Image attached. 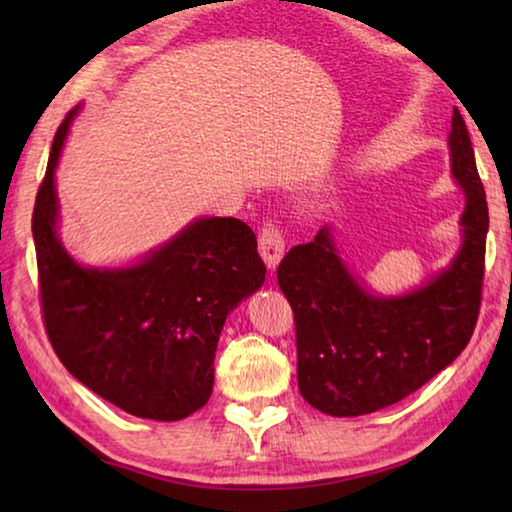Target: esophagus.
I'll return each instance as SVG.
<instances>
[{"instance_id":"34e87169","label":"esophagus","mask_w":512,"mask_h":512,"mask_svg":"<svg viewBox=\"0 0 512 512\" xmlns=\"http://www.w3.org/2000/svg\"><path fill=\"white\" fill-rule=\"evenodd\" d=\"M259 253H262L268 268H275L280 264L284 255V237L280 228L271 221L264 223L262 230H259Z\"/></svg>"}]
</instances>
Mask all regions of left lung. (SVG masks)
I'll return each instance as SVG.
<instances>
[{
	"label": "left lung",
	"mask_w": 512,
	"mask_h": 512,
	"mask_svg": "<svg viewBox=\"0 0 512 512\" xmlns=\"http://www.w3.org/2000/svg\"><path fill=\"white\" fill-rule=\"evenodd\" d=\"M452 176L463 189V244L452 264L402 296H375L336 250L332 230L291 248L277 284L296 318L300 395L327 415L354 418L418 391L470 343L481 307L488 203L470 133L454 110Z\"/></svg>",
	"instance_id": "obj_1"
}]
</instances>
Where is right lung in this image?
Masks as SVG:
<instances>
[{
    "label": "right lung",
    "mask_w": 512,
    "mask_h": 512,
    "mask_svg": "<svg viewBox=\"0 0 512 512\" xmlns=\"http://www.w3.org/2000/svg\"><path fill=\"white\" fill-rule=\"evenodd\" d=\"M76 112L56 131L31 223L51 348L121 411L183 420L210 400L225 318L264 284L257 237L239 219L203 216L131 266H81L58 239L54 180Z\"/></svg>",
    "instance_id": "right-lung-1"
}]
</instances>
